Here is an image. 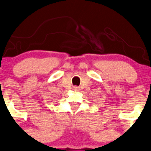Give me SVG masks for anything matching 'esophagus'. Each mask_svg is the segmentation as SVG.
<instances>
[{
	"mask_svg": "<svg viewBox=\"0 0 151 151\" xmlns=\"http://www.w3.org/2000/svg\"><path fill=\"white\" fill-rule=\"evenodd\" d=\"M74 90H76V91H78V90H80V88H79L78 87H77V86L74 87Z\"/></svg>",
	"mask_w": 151,
	"mask_h": 151,
	"instance_id": "34e87169",
	"label": "esophagus"
}]
</instances>
